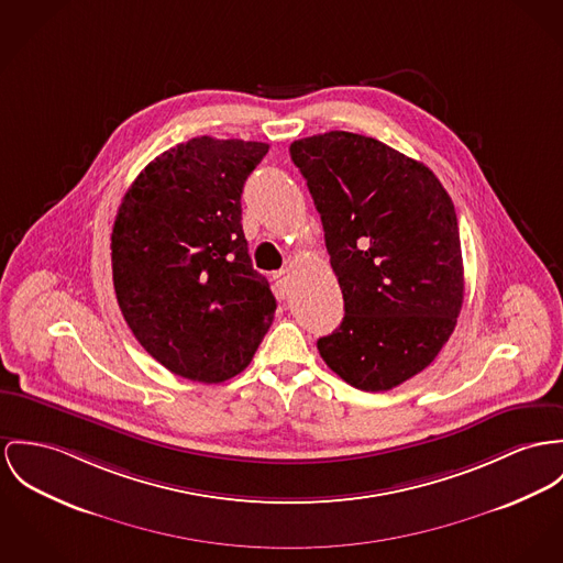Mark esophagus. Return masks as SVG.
<instances>
[{"label":"esophagus","mask_w":563,"mask_h":563,"mask_svg":"<svg viewBox=\"0 0 563 563\" xmlns=\"http://www.w3.org/2000/svg\"><path fill=\"white\" fill-rule=\"evenodd\" d=\"M274 285H276L278 294L285 296V291H287V272H285V269H280V272L274 274Z\"/></svg>","instance_id":"34e87169"}]
</instances>
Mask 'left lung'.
I'll list each match as a JSON object with an SVG mask.
<instances>
[{
    "mask_svg": "<svg viewBox=\"0 0 563 563\" xmlns=\"http://www.w3.org/2000/svg\"><path fill=\"white\" fill-rule=\"evenodd\" d=\"M289 152L345 300L317 349L349 386L396 388L433 362L463 306L454 203L427 165L373 136L330 130Z\"/></svg>",
    "mask_w": 563,
    "mask_h": 563,
    "instance_id": "8db88e82",
    "label": "left lung"
}]
</instances>
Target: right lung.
Wrapping results in <instances>:
<instances>
[{
	"label": "right lung",
	"instance_id": "obj_1",
	"mask_svg": "<svg viewBox=\"0 0 563 563\" xmlns=\"http://www.w3.org/2000/svg\"><path fill=\"white\" fill-rule=\"evenodd\" d=\"M267 150L195 136L136 175L118 210V303L141 346L184 379L235 377L272 325L276 300L242 231L244 181Z\"/></svg>",
	"mask_w": 563,
	"mask_h": 563
}]
</instances>
